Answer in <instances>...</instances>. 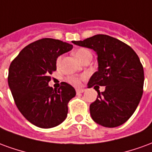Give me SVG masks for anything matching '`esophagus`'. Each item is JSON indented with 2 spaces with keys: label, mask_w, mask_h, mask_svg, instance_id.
<instances>
[{
  "label": "esophagus",
  "mask_w": 152,
  "mask_h": 152,
  "mask_svg": "<svg viewBox=\"0 0 152 152\" xmlns=\"http://www.w3.org/2000/svg\"><path fill=\"white\" fill-rule=\"evenodd\" d=\"M76 91L77 94H79V93H83L85 92V89H76Z\"/></svg>",
  "instance_id": "34e87169"
}]
</instances>
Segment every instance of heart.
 <instances>
[{
	"mask_svg": "<svg viewBox=\"0 0 152 152\" xmlns=\"http://www.w3.org/2000/svg\"><path fill=\"white\" fill-rule=\"evenodd\" d=\"M75 55L76 57L80 60V61H81V60L85 58L86 56H87L88 54H91L90 52H89V50H88L86 48H80L78 50H76L75 52ZM61 60H62V57L59 56L58 58H57L56 63L57 65L58 66L60 63H61ZM85 77V76H74V75H71V76H68L66 77V81L70 84H72L73 86H80V83H81V80H83V78Z\"/></svg>",
	"mask_w": 152,
	"mask_h": 152,
	"instance_id": "1",
	"label": "heart"
}]
</instances>
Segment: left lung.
<instances>
[{
    "label": "left lung",
    "mask_w": 152,
    "mask_h": 152,
    "mask_svg": "<svg viewBox=\"0 0 152 152\" xmlns=\"http://www.w3.org/2000/svg\"><path fill=\"white\" fill-rule=\"evenodd\" d=\"M75 45L92 49L98 55L99 70L88 88L94 87L98 97L89 106L97 124L108 128L120 126L134 114L143 93L144 72L139 58L132 48L107 35L99 34ZM105 86L100 93L96 87Z\"/></svg>",
    "instance_id": "1"
}]
</instances>
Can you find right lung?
I'll list each match as a JSON object with an SVG mask.
<instances>
[{
	"label": "right lung",
	"instance_id": "obj_1",
	"mask_svg": "<svg viewBox=\"0 0 152 152\" xmlns=\"http://www.w3.org/2000/svg\"><path fill=\"white\" fill-rule=\"evenodd\" d=\"M72 47L62 40L43 38L24 47L10 63L8 83L15 104L37 127H55L66 119L67 104L76 96V90L66 82L58 89L48 84L56 71L58 57Z\"/></svg>",
	"mask_w": 152,
	"mask_h": 152
}]
</instances>
